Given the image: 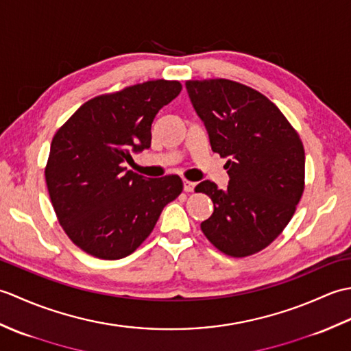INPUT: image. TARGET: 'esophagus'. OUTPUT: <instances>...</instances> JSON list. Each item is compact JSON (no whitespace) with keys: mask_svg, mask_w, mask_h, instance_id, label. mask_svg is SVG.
I'll use <instances>...</instances> for the list:
<instances>
[{"mask_svg":"<svg viewBox=\"0 0 351 351\" xmlns=\"http://www.w3.org/2000/svg\"><path fill=\"white\" fill-rule=\"evenodd\" d=\"M182 184H184V191H185V193H191L193 190H195V187H196V184L189 181V180H184Z\"/></svg>","mask_w":351,"mask_h":351,"instance_id":"1","label":"esophagus"}]
</instances>
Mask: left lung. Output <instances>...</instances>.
Returning a JSON list of instances; mask_svg holds the SVG:
<instances>
[{
	"mask_svg": "<svg viewBox=\"0 0 351 351\" xmlns=\"http://www.w3.org/2000/svg\"><path fill=\"white\" fill-rule=\"evenodd\" d=\"M211 149L228 158L229 185H196L214 204L200 223L225 255L250 256L270 245L293 219L304 190V149L288 119L255 88L225 78L185 83Z\"/></svg>",
	"mask_w": 351,
	"mask_h": 351,
	"instance_id": "8db88e82",
	"label": "left lung"
}]
</instances>
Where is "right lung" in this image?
Instances as JSON below:
<instances>
[{
  "mask_svg": "<svg viewBox=\"0 0 351 351\" xmlns=\"http://www.w3.org/2000/svg\"><path fill=\"white\" fill-rule=\"evenodd\" d=\"M181 90L180 81L152 80L96 96L57 130L45 180L58 223L88 255H131L181 195L178 175L147 180L123 166L151 147L156 113Z\"/></svg>",
  "mask_w": 351,
  "mask_h": 351,
  "instance_id": "right-lung-1",
  "label": "right lung"
}]
</instances>
